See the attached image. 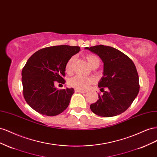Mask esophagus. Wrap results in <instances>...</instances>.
Returning a JSON list of instances; mask_svg holds the SVG:
<instances>
[{
    "label": "esophagus",
    "instance_id": "1",
    "mask_svg": "<svg viewBox=\"0 0 157 157\" xmlns=\"http://www.w3.org/2000/svg\"><path fill=\"white\" fill-rule=\"evenodd\" d=\"M75 91L76 92H78V93H86V91H83V90H81V89H75Z\"/></svg>",
    "mask_w": 157,
    "mask_h": 157
}]
</instances>
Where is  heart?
Returning a JSON list of instances; mask_svg holds the SVG:
<instances>
[{
    "label": "heart",
    "mask_w": 157,
    "mask_h": 157,
    "mask_svg": "<svg viewBox=\"0 0 157 157\" xmlns=\"http://www.w3.org/2000/svg\"><path fill=\"white\" fill-rule=\"evenodd\" d=\"M86 59L89 64L92 67L94 64L96 63L99 64V59L98 58L93 55H87L86 56ZM75 60V57L72 56L67 62L66 64V72L70 73L72 70V66ZM94 80L92 78L89 77H83L81 75H76L75 77L71 78L69 81V84L71 87L74 88L82 89V90H86L87 89L89 85L93 83Z\"/></svg>",
    "instance_id": "1"
}]
</instances>
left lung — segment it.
<instances>
[{"label": "left lung", "instance_id": "obj_1", "mask_svg": "<svg viewBox=\"0 0 157 157\" xmlns=\"http://www.w3.org/2000/svg\"><path fill=\"white\" fill-rule=\"evenodd\" d=\"M86 49L97 55L104 63L103 76L98 86L102 90L98 99L90 106L93 113L111 117L122 114L132 105L140 91L136 66L129 58L118 49L96 45ZM106 87V91L103 90Z\"/></svg>", "mask_w": 157, "mask_h": 157}]
</instances>
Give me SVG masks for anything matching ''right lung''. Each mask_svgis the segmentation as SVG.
I'll return each mask as SVG.
<instances>
[{
	"instance_id": "add662e5",
	"label": "right lung",
	"mask_w": 157,
	"mask_h": 157,
	"mask_svg": "<svg viewBox=\"0 0 157 157\" xmlns=\"http://www.w3.org/2000/svg\"><path fill=\"white\" fill-rule=\"evenodd\" d=\"M79 51V47H49L35 52L27 61L21 71L23 94L26 102L33 110L53 116L67 109L74 89L59 90L55 83H65L66 64Z\"/></svg>"
}]
</instances>
